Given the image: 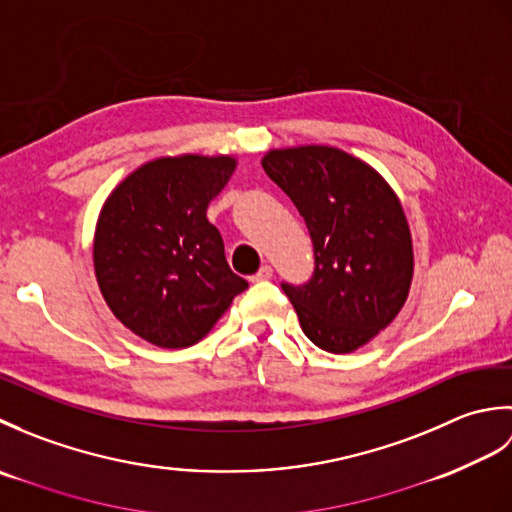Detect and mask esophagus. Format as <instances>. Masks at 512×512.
Masks as SVG:
<instances>
[{
    "instance_id": "esophagus-1",
    "label": "esophagus",
    "mask_w": 512,
    "mask_h": 512,
    "mask_svg": "<svg viewBox=\"0 0 512 512\" xmlns=\"http://www.w3.org/2000/svg\"><path fill=\"white\" fill-rule=\"evenodd\" d=\"M270 277H273V268L266 264V266L259 268L253 277H250V281H255V284H257V281H268Z\"/></svg>"
}]
</instances>
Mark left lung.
<instances>
[{
    "label": "left lung",
    "mask_w": 512,
    "mask_h": 512,
    "mask_svg": "<svg viewBox=\"0 0 512 512\" xmlns=\"http://www.w3.org/2000/svg\"><path fill=\"white\" fill-rule=\"evenodd\" d=\"M262 167L295 202L314 244V275L284 292L303 334L332 354L367 345L398 317L413 244L396 191L365 160L330 145L270 149Z\"/></svg>",
    "instance_id": "obj_1"
}]
</instances>
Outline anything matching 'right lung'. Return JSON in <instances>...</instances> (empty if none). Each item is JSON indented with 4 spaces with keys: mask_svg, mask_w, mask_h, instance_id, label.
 <instances>
[{
    "mask_svg": "<svg viewBox=\"0 0 512 512\" xmlns=\"http://www.w3.org/2000/svg\"><path fill=\"white\" fill-rule=\"evenodd\" d=\"M228 154L162 156L116 184L96 220L92 259L101 295L129 332L180 350L202 341L248 288L226 264L206 217L231 180Z\"/></svg>",
    "mask_w": 512,
    "mask_h": 512,
    "instance_id": "1",
    "label": "right lung"
}]
</instances>
